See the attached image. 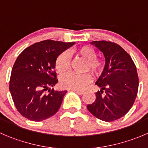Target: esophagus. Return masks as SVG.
<instances>
[{
	"instance_id": "1",
	"label": "esophagus",
	"mask_w": 148,
	"mask_h": 148,
	"mask_svg": "<svg viewBox=\"0 0 148 148\" xmlns=\"http://www.w3.org/2000/svg\"><path fill=\"white\" fill-rule=\"evenodd\" d=\"M74 91H75L76 93H78V94L79 95H82L84 93H85V91H82V90H75Z\"/></svg>"
}]
</instances>
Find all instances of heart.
Returning a JSON list of instances; mask_svg holds the SVG:
<instances>
[{
    "label": "heart",
    "mask_w": 148,
    "mask_h": 148,
    "mask_svg": "<svg viewBox=\"0 0 148 148\" xmlns=\"http://www.w3.org/2000/svg\"><path fill=\"white\" fill-rule=\"evenodd\" d=\"M77 55L88 60L86 69H89L94 75H99L101 72L103 67V62L101 59L96 58V52L90 47L83 46L76 49ZM70 57L67 52L60 54L55 61V69L59 74H63L69 69ZM92 80V77L89 73L85 74H74L69 73L60 79V85L63 88L69 90L84 89L88 84Z\"/></svg>",
    "instance_id": "obj_1"
}]
</instances>
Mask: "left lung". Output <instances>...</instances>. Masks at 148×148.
I'll return each mask as SVG.
<instances>
[{"label": "left lung", "instance_id": "obj_1", "mask_svg": "<svg viewBox=\"0 0 148 148\" xmlns=\"http://www.w3.org/2000/svg\"><path fill=\"white\" fill-rule=\"evenodd\" d=\"M90 44L103 54L105 66L96 82L101 90L87 108L98 119L112 122L125 115L134 103L139 87L136 68L129 54L115 43L94 41Z\"/></svg>", "mask_w": 148, "mask_h": 148}]
</instances>
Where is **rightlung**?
<instances>
[{
	"label": "right lung",
	"mask_w": 148,
	"mask_h": 148,
	"mask_svg": "<svg viewBox=\"0 0 148 148\" xmlns=\"http://www.w3.org/2000/svg\"><path fill=\"white\" fill-rule=\"evenodd\" d=\"M74 44L45 40L27 47L18 56L12 68L9 90L23 117L41 121L58 111L67 91L49 88L58 82L54 70L55 61Z\"/></svg>",
	"instance_id": "1"
}]
</instances>
